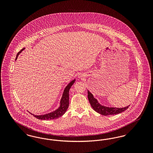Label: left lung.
I'll return each mask as SVG.
<instances>
[{"mask_svg": "<svg viewBox=\"0 0 153 153\" xmlns=\"http://www.w3.org/2000/svg\"><path fill=\"white\" fill-rule=\"evenodd\" d=\"M88 98L90 104L94 110L97 113L101 114L102 115L107 116V115H116L119 113H121L127 109L130 105H128L124 108H116V107H108L101 105L97 99H96L92 95L88 90Z\"/></svg>", "mask_w": 153, "mask_h": 153, "instance_id": "left-lung-1", "label": "left lung"}]
</instances>
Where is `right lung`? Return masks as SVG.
I'll list each match as a JSON object with an SVG mask.
<instances>
[{
  "label": "right lung",
  "mask_w": 153,
  "mask_h": 153,
  "mask_svg": "<svg viewBox=\"0 0 153 153\" xmlns=\"http://www.w3.org/2000/svg\"><path fill=\"white\" fill-rule=\"evenodd\" d=\"M25 48L22 49V50L19 52L18 53L17 55H16V59L18 58L19 54L22 52ZM75 79L72 80V81H71L68 85L64 89L63 94L62 96V97L61 99V101H60V105L59 107V108L57 109H56L54 111H53L50 113L45 114V115H35L33 114H31L32 115H33V116L36 117V119H41V120H52V119H56L59 118V117L62 116L65 113L66 110L68 109V107H69V90L70 88L72 86L73 84L75 82Z\"/></svg>",
  "instance_id": "1"
}]
</instances>
